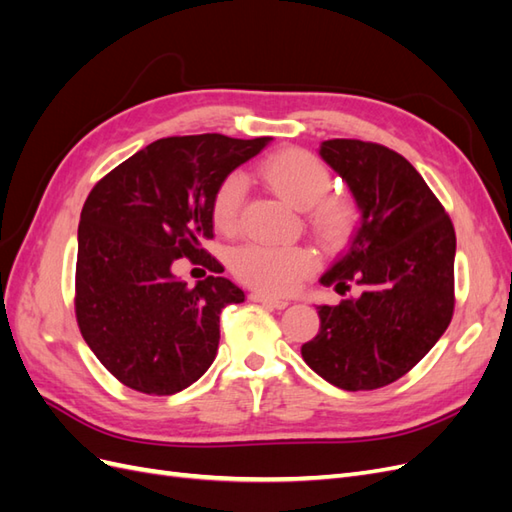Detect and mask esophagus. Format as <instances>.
Instances as JSON below:
<instances>
[{
    "instance_id": "1",
    "label": "esophagus",
    "mask_w": 512,
    "mask_h": 512,
    "mask_svg": "<svg viewBox=\"0 0 512 512\" xmlns=\"http://www.w3.org/2000/svg\"><path fill=\"white\" fill-rule=\"evenodd\" d=\"M250 299L254 303H262L267 307H275V309H284L288 307V301L286 299H280V297H271V294H265V292H252Z\"/></svg>"
}]
</instances>
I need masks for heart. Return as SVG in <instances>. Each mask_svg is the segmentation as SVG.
Returning <instances> with one entry per match:
<instances>
[{"label": "heart", "instance_id": "obj_1", "mask_svg": "<svg viewBox=\"0 0 512 512\" xmlns=\"http://www.w3.org/2000/svg\"><path fill=\"white\" fill-rule=\"evenodd\" d=\"M258 175L294 209H309V224L324 245H342L359 222V207L346 194H327V164L305 149H282L258 166ZM243 179L228 175L211 198V220L224 235H235L241 224ZM239 282L269 294L297 290L316 269V254L303 245L247 243L230 256Z\"/></svg>", "mask_w": 512, "mask_h": 512}]
</instances>
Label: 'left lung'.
I'll return each mask as SVG.
<instances>
[{
  "instance_id": "8db88e82",
  "label": "left lung",
  "mask_w": 512,
  "mask_h": 512,
  "mask_svg": "<svg viewBox=\"0 0 512 512\" xmlns=\"http://www.w3.org/2000/svg\"><path fill=\"white\" fill-rule=\"evenodd\" d=\"M320 158L342 177L361 211L346 250L320 284L359 297L318 305L320 331L303 361L344 391L399 380L436 346L455 309V228L418 170L397 151L333 138Z\"/></svg>"
}]
</instances>
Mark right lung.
Wrapping results in <instances>:
<instances>
[{
  "label": "right lung",
  "instance_id": "1",
  "mask_svg": "<svg viewBox=\"0 0 512 512\" xmlns=\"http://www.w3.org/2000/svg\"><path fill=\"white\" fill-rule=\"evenodd\" d=\"M269 141L224 134L160 138L89 192L79 222L76 322L121 384L173 395L211 367L222 309L243 303L245 294L222 275L188 286L175 275L177 260L224 271L203 247L213 239V192Z\"/></svg>",
  "mask_w": 512,
  "mask_h": 512
}]
</instances>
